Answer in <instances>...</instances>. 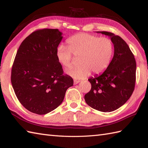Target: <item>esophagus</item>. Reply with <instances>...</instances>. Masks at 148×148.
I'll use <instances>...</instances> for the list:
<instances>
[{
	"label": "esophagus",
	"instance_id": "34e87169",
	"mask_svg": "<svg viewBox=\"0 0 148 148\" xmlns=\"http://www.w3.org/2000/svg\"><path fill=\"white\" fill-rule=\"evenodd\" d=\"M79 82H80L79 80H76V79H75L74 80V84H77L79 83Z\"/></svg>",
	"mask_w": 148,
	"mask_h": 148
}]
</instances>
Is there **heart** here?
Here are the masks:
<instances>
[{
    "label": "heart",
    "mask_w": 148,
    "mask_h": 148,
    "mask_svg": "<svg viewBox=\"0 0 148 148\" xmlns=\"http://www.w3.org/2000/svg\"><path fill=\"white\" fill-rule=\"evenodd\" d=\"M67 47H58L56 56L58 62L67 69L72 65L73 56L79 57V66L67 73L75 79H81L90 75L103 72L110 64L114 47L109 38H99L86 33L75 34L67 40Z\"/></svg>",
    "instance_id": "1"
}]
</instances>
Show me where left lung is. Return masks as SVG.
I'll return each mask as SVG.
<instances>
[{
  "label": "left lung",
  "instance_id": "left-lung-1",
  "mask_svg": "<svg viewBox=\"0 0 148 148\" xmlns=\"http://www.w3.org/2000/svg\"><path fill=\"white\" fill-rule=\"evenodd\" d=\"M108 36L114 44V57L107 69L99 76L88 79L90 91L84 95L87 104L104 112L122 106L131 97L136 81V64L128 44L119 36L107 31H97Z\"/></svg>",
  "mask_w": 148,
  "mask_h": 148
}]
</instances>
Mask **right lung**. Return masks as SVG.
Listing matches in <instances>:
<instances>
[{"label": "right lung", "mask_w": 148, "mask_h": 148, "mask_svg": "<svg viewBox=\"0 0 148 148\" xmlns=\"http://www.w3.org/2000/svg\"><path fill=\"white\" fill-rule=\"evenodd\" d=\"M57 29L36 31L21 42L12 69L11 82L21 104L31 112L44 115L64 101L73 80L64 75L56 53L63 36Z\"/></svg>", "instance_id": "obj_1"}]
</instances>
